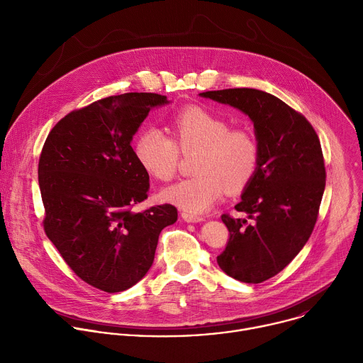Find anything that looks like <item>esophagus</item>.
Returning a JSON list of instances; mask_svg holds the SVG:
<instances>
[{"mask_svg": "<svg viewBox=\"0 0 363 363\" xmlns=\"http://www.w3.org/2000/svg\"><path fill=\"white\" fill-rule=\"evenodd\" d=\"M182 218H184V221H186V223H201V221H203L202 217L191 216V214H186V213L182 214Z\"/></svg>", "mask_w": 363, "mask_h": 363, "instance_id": "1", "label": "esophagus"}]
</instances>
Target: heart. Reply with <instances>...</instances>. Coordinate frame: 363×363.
Listing matches in <instances>:
<instances>
[{
    "instance_id": "1",
    "label": "heart",
    "mask_w": 363,
    "mask_h": 363,
    "mask_svg": "<svg viewBox=\"0 0 363 363\" xmlns=\"http://www.w3.org/2000/svg\"><path fill=\"white\" fill-rule=\"evenodd\" d=\"M174 140L157 128L143 129L135 140V158L153 178L175 177L179 150L198 149L192 178L162 191V198L191 216L202 214L221 199L225 188L242 189L258 165V146L244 129H230L221 116L201 106H189L171 121Z\"/></svg>"
}]
</instances>
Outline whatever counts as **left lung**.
Returning <instances> with one entry per match:
<instances>
[{
  "label": "left lung",
  "instance_id": "obj_1",
  "mask_svg": "<svg viewBox=\"0 0 363 363\" xmlns=\"http://www.w3.org/2000/svg\"><path fill=\"white\" fill-rule=\"evenodd\" d=\"M199 96L238 109L254 125L258 165L235 205L247 218L221 217L230 240L217 263L238 281L262 283L293 260L315 228L326 185L320 140L303 115L267 91L242 87Z\"/></svg>",
  "mask_w": 363,
  "mask_h": 363
}]
</instances>
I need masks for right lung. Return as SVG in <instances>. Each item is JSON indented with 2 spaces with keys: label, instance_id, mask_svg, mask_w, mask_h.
Returning <instances> with one entry per match:
<instances>
[{
  "label": "right lung",
  "instance_id": "right-lung-1",
  "mask_svg": "<svg viewBox=\"0 0 363 363\" xmlns=\"http://www.w3.org/2000/svg\"><path fill=\"white\" fill-rule=\"evenodd\" d=\"M167 96L123 93L63 118L48 133L38 162L44 231L87 284L118 293L149 272L161 231L178 220L174 205L135 213L149 175L130 143Z\"/></svg>",
  "mask_w": 363,
  "mask_h": 363
}]
</instances>
